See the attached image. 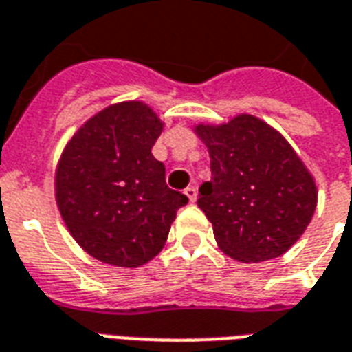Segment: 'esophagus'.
Masks as SVG:
<instances>
[{
	"mask_svg": "<svg viewBox=\"0 0 352 352\" xmlns=\"http://www.w3.org/2000/svg\"><path fill=\"white\" fill-rule=\"evenodd\" d=\"M185 196L189 198V201H196V198H198V190H196V187H187V189H185Z\"/></svg>",
	"mask_w": 352,
	"mask_h": 352,
	"instance_id": "34e87169",
	"label": "esophagus"
}]
</instances>
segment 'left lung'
Returning a JSON list of instances; mask_svg holds the SVG:
<instances>
[{
    "mask_svg": "<svg viewBox=\"0 0 352 352\" xmlns=\"http://www.w3.org/2000/svg\"><path fill=\"white\" fill-rule=\"evenodd\" d=\"M211 157V182L198 207L217 244L241 263L280 257L312 220L318 189L312 174L274 126L250 113L224 124H196Z\"/></svg>",
    "mask_w": 352,
    "mask_h": 352,
    "instance_id": "left-lung-1",
    "label": "left lung"
}]
</instances>
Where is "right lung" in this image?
<instances>
[{"instance_id":"right-lung-1","label":"right lung","mask_w":352,"mask_h":352,"mask_svg":"<svg viewBox=\"0 0 352 352\" xmlns=\"http://www.w3.org/2000/svg\"><path fill=\"white\" fill-rule=\"evenodd\" d=\"M163 121L141 100L89 117L65 145L54 198L65 228L100 263L138 268L165 246L176 211L189 198L165 184L152 156Z\"/></svg>"}]
</instances>
